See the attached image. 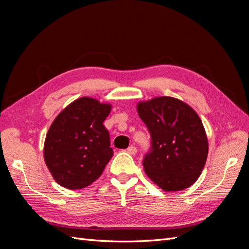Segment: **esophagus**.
I'll return each mask as SVG.
<instances>
[{"mask_svg":"<svg viewBox=\"0 0 249 249\" xmlns=\"http://www.w3.org/2000/svg\"><path fill=\"white\" fill-rule=\"evenodd\" d=\"M126 152H127V153H129L130 155H135V154H136V153H137V148H136V147H135L134 145H131V146H129V147H127V149H126Z\"/></svg>","mask_w":249,"mask_h":249,"instance_id":"34e87169","label":"esophagus"}]
</instances>
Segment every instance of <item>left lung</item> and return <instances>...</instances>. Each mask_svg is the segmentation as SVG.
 I'll return each instance as SVG.
<instances>
[{"label": "left lung", "mask_w": 249, "mask_h": 249, "mask_svg": "<svg viewBox=\"0 0 249 249\" xmlns=\"http://www.w3.org/2000/svg\"><path fill=\"white\" fill-rule=\"evenodd\" d=\"M137 110L150 134L142 162L147 177L167 192L190 187L200 176L209 149L196 112L169 96L140 103Z\"/></svg>", "instance_id": "obj_1"}]
</instances>
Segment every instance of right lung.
<instances>
[{
    "instance_id": "add662e5",
    "label": "right lung",
    "mask_w": 249,
    "mask_h": 249,
    "mask_svg": "<svg viewBox=\"0 0 249 249\" xmlns=\"http://www.w3.org/2000/svg\"><path fill=\"white\" fill-rule=\"evenodd\" d=\"M111 106L90 97L69 105L52 124L44 141V161L56 182L71 190L99 178L113 156L103 123Z\"/></svg>"
}]
</instances>
